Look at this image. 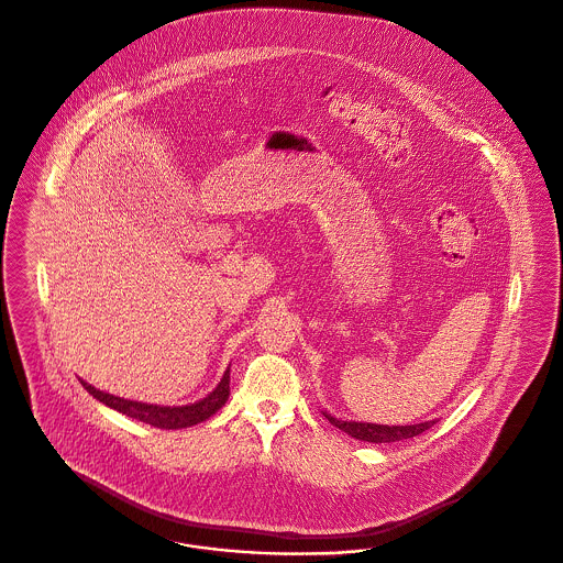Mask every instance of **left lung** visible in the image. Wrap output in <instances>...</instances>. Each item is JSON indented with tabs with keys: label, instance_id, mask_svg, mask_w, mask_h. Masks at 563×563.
<instances>
[{
	"label": "left lung",
	"instance_id": "left-lung-1",
	"mask_svg": "<svg viewBox=\"0 0 563 563\" xmlns=\"http://www.w3.org/2000/svg\"><path fill=\"white\" fill-rule=\"evenodd\" d=\"M323 416L336 429L345 431L346 434H351L360 441H368V443H391V441L411 439L416 434L429 431L433 424H437V420H431V422H420V424H409V427H388V424H371V422H346V420H339V418L330 416L328 411H323Z\"/></svg>",
	"mask_w": 563,
	"mask_h": 563
}]
</instances>
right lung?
Returning <instances> with one entry per match:
<instances>
[{
    "label": "right lung",
    "instance_id": "1",
    "mask_svg": "<svg viewBox=\"0 0 563 563\" xmlns=\"http://www.w3.org/2000/svg\"><path fill=\"white\" fill-rule=\"evenodd\" d=\"M81 384L93 398H98L107 407L129 416L132 420L152 424L156 429H188V427H195V424L208 420L210 416H214L218 409L227 402V398H229V368L224 371L217 388L212 389L206 398H201L192 405H181V407H161V405L136 402V400H129V398H120V396L100 391V389L89 386L86 382H81Z\"/></svg>",
    "mask_w": 563,
    "mask_h": 563
}]
</instances>
